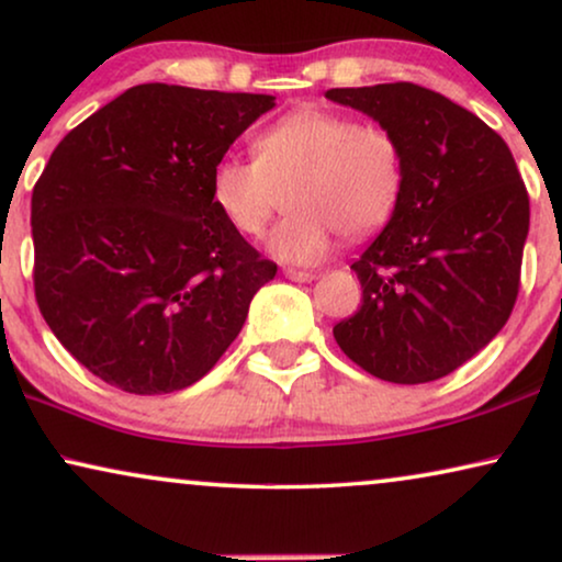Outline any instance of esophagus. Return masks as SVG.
<instances>
[{"label":"esophagus","mask_w":562,"mask_h":562,"mask_svg":"<svg viewBox=\"0 0 562 562\" xmlns=\"http://www.w3.org/2000/svg\"><path fill=\"white\" fill-rule=\"evenodd\" d=\"M283 276H286V279H291V281H296V283H306V281L314 279L312 271H299V268H283Z\"/></svg>","instance_id":"34e87169"}]
</instances>
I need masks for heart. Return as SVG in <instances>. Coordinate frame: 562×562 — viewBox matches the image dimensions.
<instances>
[{
	"instance_id": "obj_1",
	"label": "heart",
	"mask_w": 562,
	"mask_h": 562,
	"mask_svg": "<svg viewBox=\"0 0 562 562\" xmlns=\"http://www.w3.org/2000/svg\"><path fill=\"white\" fill-rule=\"evenodd\" d=\"M256 160L225 156L210 173V194L240 235H260L279 194L286 220L266 237V250L289 266H317L335 248L337 229L360 240L386 225L404 189L396 137L358 125L350 114L302 106L252 140Z\"/></svg>"
}]
</instances>
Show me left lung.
Wrapping results in <instances>:
<instances>
[{"label": "left lung", "instance_id": "left-lung-1", "mask_svg": "<svg viewBox=\"0 0 562 562\" xmlns=\"http://www.w3.org/2000/svg\"><path fill=\"white\" fill-rule=\"evenodd\" d=\"M396 137L404 189L356 263L363 304L337 322L345 356L375 379L427 383L481 352L517 302L529 199L509 145L417 83L329 89Z\"/></svg>", "mask_w": 562, "mask_h": 562}]
</instances>
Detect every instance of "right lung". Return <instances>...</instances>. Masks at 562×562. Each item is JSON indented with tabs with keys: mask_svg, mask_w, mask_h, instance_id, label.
I'll return each instance as SVG.
<instances>
[{
	"mask_svg": "<svg viewBox=\"0 0 562 562\" xmlns=\"http://www.w3.org/2000/svg\"><path fill=\"white\" fill-rule=\"evenodd\" d=\"M271 94L140 83L74 127L33 189L35 299L58 342L130 394L196 383L276 263L222 217L210 173Z\"/></svg>",
	"mask_w": 562,
	"mask_h": 562,
	"instance_id": "obj_1",
	"label": "right lung"
}]
</instances>
